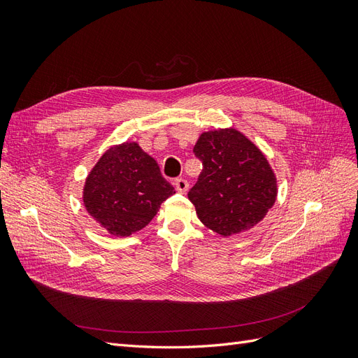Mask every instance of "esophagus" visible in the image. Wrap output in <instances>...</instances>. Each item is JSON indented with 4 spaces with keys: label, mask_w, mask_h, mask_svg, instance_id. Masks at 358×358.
Returning <instances> with one entry per match:
<instances>
[{
    "label": "esophagus",
    "mask_w": 358,
    "mask_h": 358,
    "mask_svg": "<svg viewBox=\"0 0 358 358\" xmlns=\"http://www.w3.org/2000/svg\"><path fill=\"white\" fill-rule=\"evenodd\" d=\"M175 187H176V191L178 192H180V194H185L187 191H188V182L185 180V179H182V178H179V179H176L175 180Z\"/></svg>",
    "instance_id": "34e87169"
}]
</instances>
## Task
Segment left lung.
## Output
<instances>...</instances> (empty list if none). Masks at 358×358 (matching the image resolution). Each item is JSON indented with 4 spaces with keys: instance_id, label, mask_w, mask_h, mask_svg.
Segmentation results:
<instances>
[{
    "instance_id": "8db88e82",
    "label": "left lung",
    "mask_w": 358,
    "mask_h": 358,
    "mask_svg": "<svg viewBox=\"0 0 358 358\" xmlns=\"http://www.w3.org/2000/svg\"><path fill=\"white\" fill-rule=\"evenodd\" d=\"M203 164L188 199L212 231L231 236L252 229L276 200L278 187L268 161L234 128L203 133L194 146Z\"/></svg>"
}]
</instances>
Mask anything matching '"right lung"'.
Instances as JSON below:
<instances>
[{
  "label": "right lung",
  "mask_w": 358,
  "mask_h": 358,
  "mask_svg": "<svg viewBox=\"0 0 358 358\" xmlns=\"http://www.w3.org/2000/svg\"><path fill=\"white\" fill-rule=\"evenodd\" d=\"M175 192L158 162L133 142L106 150L86 178L83 204L110 234L129 236L146 227Z\"/></svg>",
  "instance_id": "right-lung-1"
}]
</instances>
